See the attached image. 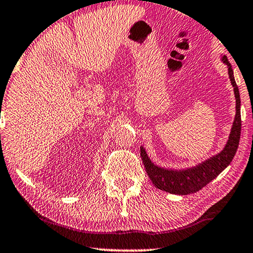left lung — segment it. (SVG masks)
<instances>
[{
    "mask_svg": "<svg viewBox=\"0 0 253 253\" xmlns=\"http://www.w3.org/2000/svg\"><path fill=\"white\" fill-rule=\"evenodd\" d=\"M221 60L228 68V75L231 85L234 87V94L236 99V115L231 126L229 137L223 150L207 160L200 162L195 167L181 169H166L154 165L148 158V155L143 146H140V155L143 159L145 169L148 177L158 189L162 191L174 193V195H190L203 189L204 186L213 181L221 171H223L230 165L235 154H236L238 143L241 137V98L240 91L235 82L233 68L228 61L226 55H222Z\"/></svg>",
    "mask_w": 253,
    "mask_h": 253,
    "instance_id": "8db88e82",
    "label": "left lung"
}]
</instances>
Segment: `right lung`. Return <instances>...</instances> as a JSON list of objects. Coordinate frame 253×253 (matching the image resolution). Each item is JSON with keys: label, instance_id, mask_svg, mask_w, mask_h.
<instances>
[{"label": "right lung", "instance_id": "obj_1", "mask_svg": "<svg viewBox=\"0 0 253 253\" xmlns=\"http://www.w3.org/2000/svg\"><path fill=\"white\" fill-rule=\"evenodd\" d=\"M1 108H2V107H1Z\"/></svg>", "mask_w": 253, "mask_h": 253}]
</instances>
